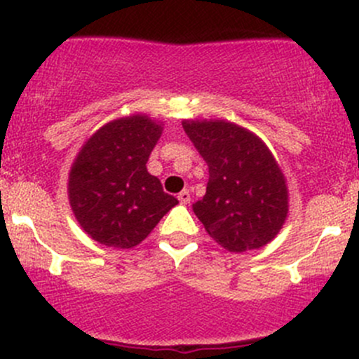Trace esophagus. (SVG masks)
I'll use <instances>...</instances> for the list:
<instances>
[{
	"label": "esophagus",
	"mask_w": 359,
	"mask_h": 359,
	"mask_svg": "<svg viewBox=\"0 0 359 359\" xmlns=\"http://www.w3.org/2000/svg\"><path fill=\"white\" fill-rule=\"evenodd\" d=\"M178 201L181 202V204H190V201H191V197H190V191H188V190H183V191H180V195H178Z\"/></svg>",
	"instance_id": "1"
}]
</instances>
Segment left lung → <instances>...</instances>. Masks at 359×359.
Wrapping results in <instances>:
<instances>
[{
	"label": "left lung",
	"mask_w": 359,
	"mask_h": 359,
	"mask_svg": "<svg viewBox=\"0 0 359 359\" xmlns=\"http://www.w3.org/2000/svg\"><path fill=\"white\" fill-rule=\"evenodd\" d=\"M183 129L209 165L194 212L230 252L261 249L289 214V188L275 155L257 135L223 119H184Z\"/></svg>",
	"instance_id": "1"
}]
</instances>
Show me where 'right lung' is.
Segmentation results:
<instances>
[{"instance_id": "1", "label": "right lung", "mask_w": 359, "mask_h": 359, "mask_svg": "<svg viewBox=\"0 0 359 359\" xmlns=\"http://www.w3.org/2000/svg\"><path fill=\"white\" fill-rule=\"evenodd\" d=\"M162 126L147 114L119 117L97 129L77 152L69 171V204L95 242L131 249L178 204L147 171Z\"/></svg>"}]
</instances>
